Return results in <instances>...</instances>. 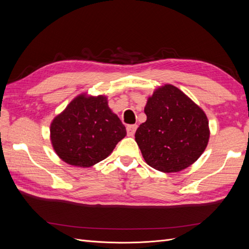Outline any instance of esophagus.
Returning <instances> with one entry per match:
<instances>
[{"instance_id": "1", "label": "esophagus", "mask_w": 249, "mask_h": 249, "mask_svg": "<svg viewBox=\"0 0 249 249\" xmlns=\"http://www.w3.org/2000/svg\"><path fill=\"white\" fill-rule=\"evenodd\" d=\"M137 129V124H130L126 126V133H127V136H134L135 132H136Z\"/></svg>"}]
</instances>
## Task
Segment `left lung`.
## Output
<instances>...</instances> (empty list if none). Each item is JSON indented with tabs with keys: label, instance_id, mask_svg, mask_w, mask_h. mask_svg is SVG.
Masks as SVG:
<instances>
[{
	"label": "left lung",
	"instance_id": "8db88e82",
	"mask_svg": "<svg viewBox=\"0 0 249 249\" xmlns=\"http://www.w3.org/2000/svg\"><path fill=\"white\" fill-rule=\"evenodd\" d=\"M144 113L146 122L139 125L135 140L150 167L178 172L189 167L206 149L208 118L178 88L165 85L157 89Z\"/></svg>",
	"mask_w": 249,
	"mask_h": 249
}]
</instances>
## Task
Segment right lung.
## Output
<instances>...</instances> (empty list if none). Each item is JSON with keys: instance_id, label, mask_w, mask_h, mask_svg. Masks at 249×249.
<instances>
[{"instance_id": "right-lung-1", "label": "right lung", "mask_w": 249, "mask_h": 249, "mask_svg": "<svg viewBox=\"0 0 249 249\" xmlns=\"http://www.w3.org/2000/svg\"><path fill=\"white\" fill-rule=\"evenodd\" d=\"M126 135L106 96H77L51 124L56 154L73 166L90 167L113 152Z\"/></svg>"}]
</instances>
